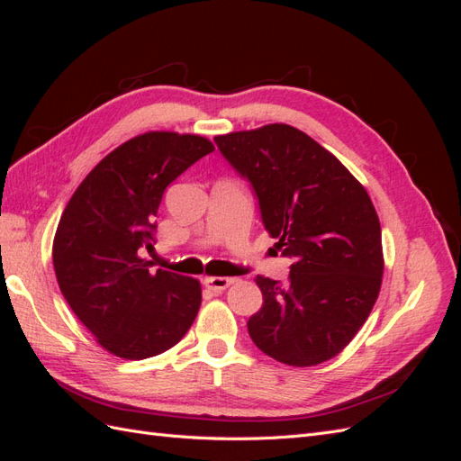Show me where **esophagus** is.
I'll use <instances>...</instances> for the list:
<instances>
[{
  "label": "esophagus",
  "instance_id": "obj_1",
  "mask_svg": "<svg viewBox=\"0 0 461 461\" xmlns=\"http://www.w3.org/2000/svg\"><path fill=\"white\" fill-rule=\"evenodd\" d=\"M232 283H234V278H230V276H205V278H203L205 288L213 290V292L225 290V288H229Z\"/></svg>",
  "mask_w": 461,
  "mask_h": 461
}]
</instances>
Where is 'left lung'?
I'll return each instance as SVG.
<instances>
[{"label":"left lung","mask_w":461,"mask_h":461,"mask_svg":"<svg viewBox=\"0 0 461 461\" xmlns=\"http://www.w3.org/2000/svg\"><path fill=\"white\" fill-rule=\"evenodd\" d=\"M252 183L265 230L292 258L288 285L256 276L261 310L248 332L263 354L312 367L340 354L379 298L381 222L367 190L312 136L275 122L215 136Z\"/></svg>","instance_id":"1"}]
</instances>
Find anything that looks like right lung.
Wrapping results in <instances>:
<instances>
[{"label":"right lung","instance_id":"right-lung-1","mask_svg":"<svg viewBox=\"0 0 461 461\" xmlns=\"http://www.w3.org/2000/svg\"><path fill=\"white\" fill-rule=\"evenodd\" d=\"M213 149L198 134L144 132L107 153L68 200L53 239L55 276L75 315L109 354H163L196 319L200 281L151 271L138 252L151 248L165 188Z\"/></svg>","mask_w":461,"mask_h":461}]
</instances>
